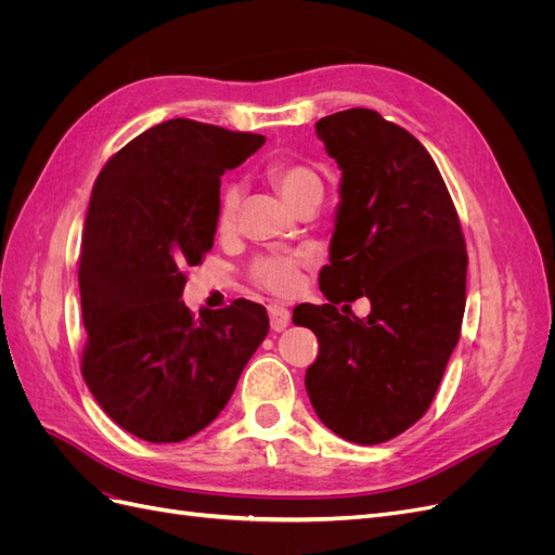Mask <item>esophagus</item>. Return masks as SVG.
<instances>
[{
    "label": "esophagus",
    "mask_w": 555,
    "mask_h": 555,
    "mask_svg": "<svg viewBox=\"0 0 555 555\" xmlns=\"http://www.w3.org/2000/svg\"><path fill=\"white\" fill-rule=\"evenodd\" d=\"M268 317H271V328L273 331H284L292 322V312L284 306H278V304L268 306Z\"/></svg>",
    "instance_id": "34e87169"
}]
</instances>
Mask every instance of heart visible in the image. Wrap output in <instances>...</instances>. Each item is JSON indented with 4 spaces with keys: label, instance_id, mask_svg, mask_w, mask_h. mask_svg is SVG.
Returning <instances> with one entry per match:
<instances>
[{
    "label": "heart",
    "instance_id": "obj_1",
    "mask_svg": "<svg viewBox=\"0 0 555 555\" xmlns=\"http://www.w3.org/2000/svg\"><path fill=\"white\" fill-rule=\"evenodd\" d=\"M266 178L271 180L278 192L289 201L296 208L308 198L324 196V182L312 166L304 162H292V159H275L266 166ZM243 192L236 182L222 184L220 196H217V212H215V224L220 233H231L236 229L238 222V208H241ZM310 266V257L306 251H289V255H261L249 263V280L259 284L261 289L278 294V296H289L298 289L300 284V271Z\"/></svg>",
    "mask_w": 555,
    "mask_h": 555
}]
</instances>
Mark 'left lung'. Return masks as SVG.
<instances>
[{
    "instance_id": "1",
    "label": "left lung",
    "mask_w": 555,
    "mask_h": 555,
    "mask_svg": "<svg viewBox=\"0 0 555 555\" xmlns=\"http://www.w3.org/2000/svg\"><path fill=\"white\" fill-rule=\"evenodd\" d=\"M314 129L343 178L319 273L328 304L294 310L319 340L306 389L326 428L379 444L426 414L461 338L465 238L438 166L408 129L371 108ZM361 295L372 300L363 320L334 308Z\"/></svg>"
}]
</instances>
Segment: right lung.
Segmentation results:
<instances>
[{"label": "right lung", "instance_id": "add662e5", "mask_svg": "<svg viewBox=\"0 0 555 555\" xmlns=\"http://www.w3.org/2000/svg\"><path fill=\"white\" fill-rule=\"evenodd\" d=\"M263 143L176 117L129 141L92 188L78 259L80 371L102 410L145 442H182L215 422L268 333L251 300L198 317L180 300L184 268L212 247L220 178Z\"/></svg>", "mask_w": 555, "mask_h": 555}]
</instances>
